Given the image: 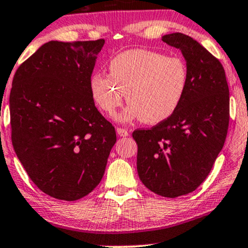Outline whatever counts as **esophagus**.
Wrapping results in <instances>:
<instances>
[{
	"instance_id": "obj_1",
	"label": "esophagus",
	"mask_w": 248,
	"mask_h": 248,
	"mask_svg": "<svg viewBox=\"0 0 248 248\" xmlns=\"http://www.w3.org/2000/svg\"><path fill=\"white\" fill-rule=\"evenodd\" d=\"M116 133H118L120 136H122V138H124V136L129 135V133H128V130L124 129V128H121V127L116 128Z\"/></svg>"
}]
</instances>
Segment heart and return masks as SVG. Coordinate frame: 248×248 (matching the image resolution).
<instances>
[{
  "instance_id": "1",
  "label": "heart",
  "mask_w": 248,
  "mask_h": 248,
  "mask_svg": "<svg viewBox=\"0 0 248 248\" xmlns=\"http://www.w3.org/2000/svg\"><path fill=\"white\" fill-rule=\"evenodd\" d=\"M109 75L96 72L90 79L91 94L102 112L113 115L127 93L130 104L118 119H141L148 124L167 120L177 109L189 82V69L179 57L149 49H132L109 62Z\"/></svg>"
}]
</instances>
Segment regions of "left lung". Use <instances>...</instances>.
<instances>
[{"mask_svg":"<svg viewBox=\"0 0 248 248\" xmlns=\"http://www.w3.org/2000/svg\"><path fill=\"white\" fill-rule=\"evenodd\" d=\"M162 41L181 50L189 69L183 100L167 120L136 129L139 177L150 191L176 198L205 181L223 149L230 121V92L221 62L181 32Z\"/></svg>","mask_w":248,"mask_h":248,"instance_id":"left-lung-1","label":"left lung"}]
</instances>
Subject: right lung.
<instances>
[{
  "label": "right lung",
  "instance_id": "add662e5",
  "mask_svg": "<svg viewBox=\"0 0 248 248\" xmlns=\"http://www.w3.org/2000/svg\"><path fill=\"white\" fill-rule=\"evenodd\" d=\"M104 44L45 43L14 76L11 142L31 181L53 198L72 202L94 190L116 142L90 90Z\"/></svg>",
  "mask_w": 248,
  "mask_h": 248
}]
</instances>
